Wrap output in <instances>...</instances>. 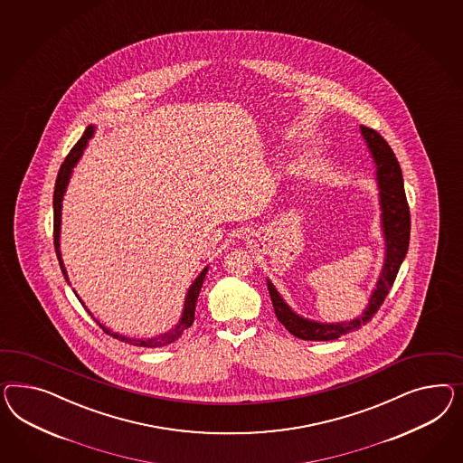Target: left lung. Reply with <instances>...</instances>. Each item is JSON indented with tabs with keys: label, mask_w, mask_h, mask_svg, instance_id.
Masks as SVG:
<instances>
[{
	"label": "left lung",
	"mask_w": 463,
	"mask_h": 463,
	"mask_svg": "<svg viewBox=\"0 0 463 463\" xmlns=\"http://www.w3.org/2000/svg\"><path fill=\"white\" fill-rule=\"evenodd\" d=\"M360 133L367 144L370 157L375 164V181L379 189V204H381V228H383V265L379 280L370 294L369 304L360 317L342 323H321L309 317H301L284 301L276 286L267 279V289L272 299V306L279 321L286 330L294 336L307 342H328L344 336L350 331L358 330L367 325L373 315L383 306L385 296L391 291L399 267L406 259L410 247L411 218L410 206L406 201L402 172L399 167L392 148L375 130L360 127Z\"/></svg>",
	"instance_id": "left-lung-1"
}]
</instances>
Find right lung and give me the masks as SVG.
Segmentation results:
<instances>
[{
	"mask_svg": "<svg viewBox=\"0 0 463 463\" xmlns=\"http://www.w3.org/2000/svg\"><path fill=\"white\" fill-rule=\"evenodd\" d=\"M94 132H96V127L94 125H90L84 133H82V137H80V140H78V144L72 146V150L69 152V156H67L66 160L62 162V165H61V169H59V174H57V179H55V189H53V247H55V253H57V259H59V265H61V270H62V274H64V279L67 280V284L71 286V282H69V276H67L66 265H64V260H62V253H61V223H62V199H64V194H66L67 185H69V181H71V175H72V171H74V167L78 165V162H80V157H82V154H84V150H86V146L90 144V140L93 138ZM206 274H208V265L199 272L198 278L193 280V284L189 286V289H187V294H185L184 299V307H183V315L179 317V323L172 328V330L165 331V333H160L157 336H152V338H135V336H127V335H119L117 331H111L105 325H101L96 317H93V313L84 306L82 303V299H80V296H78V299H80V304L86 307V311L91 315V317H94V321L99 325V328H103L106 335H109V336H113V338H117L119 342H125V344L135 345V346H146V348H160V346H165V345H171L177 340V338H181L183 336V333H184L191 325H193V321H194V309H196V301H198L199 291H201V286H203V282H204V278H206Z\"/></svg>",
	"mask_w": 463,
	"mask_h": 463,
	"instance_id": "right-lung-1",
	"label": "right lung"
}]
</instances>
